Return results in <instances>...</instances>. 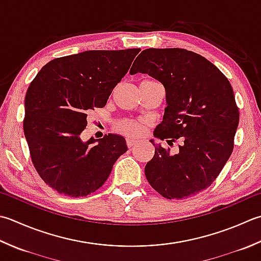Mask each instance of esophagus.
Here are the masks:
<instances>
[{"instance_id": "34e87169", "label": "esophagus", "mask_w": 261, "mask_h": 261, "mask_svg": "<svg viewBox=\"0 0 261 261\" xmlns=\"http://www.w3.org/2000/svg\"><path fill=\"white\" fill-rule=\"evenodd\" d=\"M126 145H127V147H129V148L134 147L136 145V140L131 139V138H127V139H126Z\"/></svg>"}]
</instances>
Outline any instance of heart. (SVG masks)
Here are the masks:
<instances>
[{
  "label": "heart",
  "instance_id": "heart-1",
  "mask_svg": "<svg viewBox=\"0 0 261 261\" xmlns=\"http://www.w3.org/2000/svg\"><path fill=\"white\" fill-rule=\"evenodd\" d=\"M119 129L127 136H137L144 130V123L137 120H124L119 123Z\"/></svg>",
  "mask_w": 261,
  "mask_h": 261
}]
</instances>
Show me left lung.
I'll list each match as a JSON object with an SVG mask.
<instances>
[{
    "label": "left lung",
    "instance_id": "left-lung-1",
    "mask_svg": "<svg viewBox=\"0 0 261 261\" xmlns=\"http://www.w3.org/2000/svg\"><path fill=\"white\" fill-rule=\"evenodd\" d=\"M131 74L147 73L164 85L165 114L155 137L178 152L155 146L147 163L149 185L166 199L203 191L216 180L234 148L240 113L233 88L217 66L183 48H147L136 59Z\"/></svg>",
    "mask_w": 261,
    "mask_h": 261
}]
</instances>
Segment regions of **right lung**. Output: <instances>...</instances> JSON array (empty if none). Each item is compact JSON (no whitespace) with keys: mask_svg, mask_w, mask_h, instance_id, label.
<instances>
[{"mask_svg":"<svg viewBox=\"0 0 261 261\" xmlns=\"http://www.w3.org/2000/svg\"><path fill=\"white\" fill-rule=\"evenodd\" d=\"M140 48L86 50L49 61L29 85L23 132L42 180L69 197H86L104 185L127 150L117 135L84 142L87 115L101 109ZM97 141L96 146L93 145Z\"/></svg>","mask_w":261,"mask_h":261,"instance_id":"obj_1","label":"right lung"}]
</instances>
